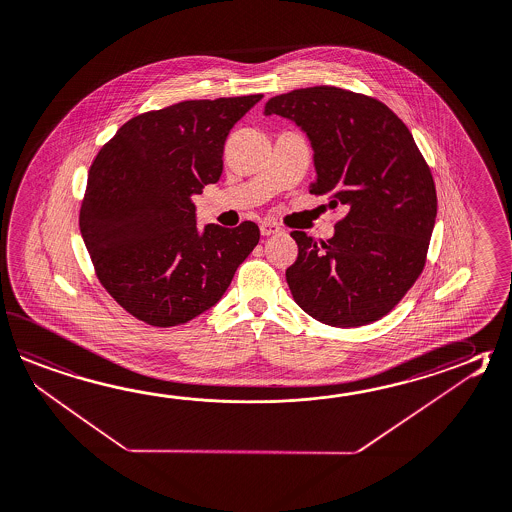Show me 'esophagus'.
I'll use <instances>...</instances> for the list:
<instances>
[{
    "label": "esophagus",
    "instance_id": "34e87169",
    "mask_svg": "<svg viewBox=\"0 0 512 512\" xmlns=\"http://www.w3.org/2000/svg\"><path fill=\"white\" fill-rule=\"evenodd\" d=\"M281 228L277 226V224H272V222H262L261 224V233L264 237H270V235H277V233H281Z\"/></svg>",
    "mask_w": 512,
    "mask_h": 512
}]
</instances>
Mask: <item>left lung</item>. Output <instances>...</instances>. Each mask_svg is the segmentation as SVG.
Returning <instances> with one entry per match:
<instances>
[{
  "label": "left lung",
  "instance_id": "8db88e82",
  "mask_svg": "<svg viewBox=\"0 0 512 512\" xmlns=\"http://www.w3.org/2000/svg\"><path fill=\"white\" fill-rule=\"evenodd\" d=\"M306 133L317 178L310 193L348 213L332 239L293 231L299 257L286 270L295 303L339 328L374 323L423 272L438 197L408 127L365 94L319 85L264 105Z\"/></svg>",
  "mask_w": 512,
  "mask_h": 512
}]
</instances>
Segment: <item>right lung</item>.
Returning a JSON list of instances; mask_svg holds the SVG:
<instances>
[{
    "label": "right lung",
    "mask_w": 512,
    "mask_h": 512,
    "mask_svg": "<svg viewBox=\"0 0 512 512\" xmlns=\"http://www.w3.org/2000/svg\"><path fill=\"white\" fill-rule=\"evenodd\" d=\"M262 94L188 100L135 116L94 160L80 230L105 290L151 326L219 303L257 246L255 222L197 226L193 195L219 182L231 127Z\"/></svg>",
    "instance_id": "right-lung-1"
}]
</instances>
